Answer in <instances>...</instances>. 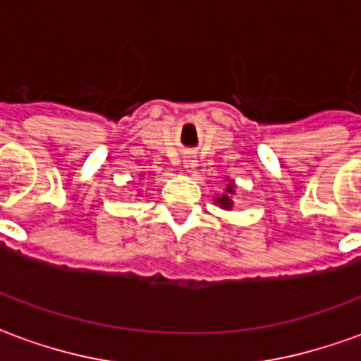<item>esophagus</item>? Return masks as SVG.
I'll use <instances>...</instances> for the list:
<instances>
[{
  "mask_svg": "<svg viewBox=\"0 0 361 361\" xmlns=\"http://www.w3.org/2000/svg\"><path fill=\"white\" fill-rule=\"evenodd\" d=\"M183 170L188 173H195L197 170V160L193 157H188L183 160Z\"/></svg>",
  "mask_w": 361,
  "mask_h": 361,
  "instance_id": "34e87169",
  "label": "esophagus"
}]
</instances>
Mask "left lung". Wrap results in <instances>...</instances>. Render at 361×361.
I'll use <instances>...</instances> for the list:
<instances>
[{
    "mask_svg": "<svg viewBox=\"0 0 361 361\" xmlns=\"http://www.w3.org/2000/svg\"><path fill=\"white\" fill-rule=\"evenodd\" d=\"M234 195H235V183L234 180H230L226 183L224 191H222L220 195L214 197V203L219 204L220 209H224V211H232V207H234V199H232V197Z\"/></svg>",
    "mask_w": 361,
    "mask_h": 361,
    "instance_id": "8db88e82",
    "label": "left lung"
}]
</instances>
